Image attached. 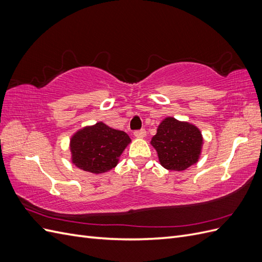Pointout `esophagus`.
<instances>
[{
	"mask_svg": "<svg viewBox=\"0 0 262 262\" xmlns=\"http://www.w3.org/2000/svg\"><path fill=\"white\" fill-rule=\"evenodd\" d=\"M134 137L136 138H144L146 136V131L144 129H141V130H137L133 132Z\"/></svg>",
	"mask_w": 262,
	"mask_h": 262,
	"instance_id": "34e87169",
	"label": "esophagus"
}]
</instances>
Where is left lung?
<instances>
[{
	"label": "left lung",
	"instance_id": "8db88e82",
	"mask_svg": "<svg viewBox=\"0 0 262 262\" xmlns=\"http://www.w3.org/2000/svg\"><path fill=\"white\" fill-rule=\"evenodd\" d=\"M202 142L201 132L195 125L168 117L158 125L150 144L157 150L164 168L180 171L199 160Z\"/></svg>",
	"mask_w": 262,
	"mask_h": 262
}]
</instances>
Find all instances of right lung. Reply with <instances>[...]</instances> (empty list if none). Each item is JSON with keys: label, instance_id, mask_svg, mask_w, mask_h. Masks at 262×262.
Instances as JSON below:
<instances>
[{"label": "right lung", "instance_id": "obj_1", "mask_svg": "<svg viewBox=\"0 0 262 262\" xmlns=\"http://www.w3.org/2000/svg\"><path fill=\"white\" fill-rule=\"evenodd\" d=\"M130 142L125 132L97 122L77 131L71 139L72 162L85 171L106 172L116 167L119 156Z\"/></svg>", "mask_w": 262, "mask_h": 262}]
</instances>
